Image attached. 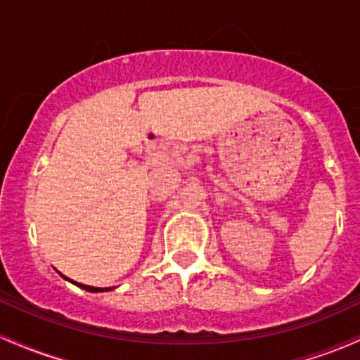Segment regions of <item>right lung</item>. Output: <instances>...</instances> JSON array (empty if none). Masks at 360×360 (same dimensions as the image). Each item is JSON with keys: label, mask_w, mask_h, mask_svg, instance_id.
Returning <instances> with one entry per match:
<instances>
[{"label": "right lung", "mask_w": 360, "mask_h": 360, "mask_svg": "<svg viewBox=\"0 0 360 360\" xmlns=\"http://www.w3.org/2000/svg\"><path fill=\"white\" fill-rule=\"evenodd\" d=\"M62 278L69 279V278H65V276H62ZM69 281H71V279H69ZM71 283H74V281H71ZM74 284H76L77 288L86 289V291H89V292H103V291H110V289H113V288H93V286H86V284H81V283H74Z\"/></svg>", "instance_id": "obj_1"}]
</instances>
